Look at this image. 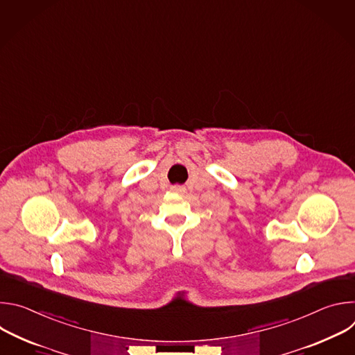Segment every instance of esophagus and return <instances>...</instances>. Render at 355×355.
I'll return each mask as SVG.
<instances>
[{
  "label": "esophagus",
  "instance_id": "34e87169",
  "mask_svg": "<svg viewBox=\"0 0 355 355\" xmlns=\"http://www.w3.org/2000/svg\"><path fill=\"white\" fill-rule=\"evenodd\" d=\"M171 191H174V192H184L185 187H182V185H173Z\"/></svg>",
  "mask_w": 355,
  "mask_h": 355
}]
</instances>
